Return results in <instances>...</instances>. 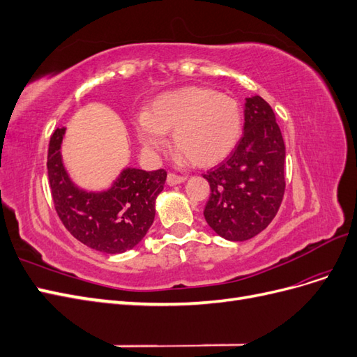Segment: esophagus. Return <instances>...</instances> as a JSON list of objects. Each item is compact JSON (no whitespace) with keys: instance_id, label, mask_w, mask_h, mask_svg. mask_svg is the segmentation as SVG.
<instances>
[{"instance_id":"obj_1","label":"esophagus","mask_w":357,"mask_h":357,"mask_svg":"<svg viewBox=\"0 0 357 357\" xmlns=\"http://www.w3.org/2000/svg\"><path fill=\"white\" fill-rule=\"evenodd\" d=\"M186 180V177L183 176H177V174H172V172H169V174L167 176V183L169 186H176V185H180V183H183Z\"/></svg>"}]
</instances>
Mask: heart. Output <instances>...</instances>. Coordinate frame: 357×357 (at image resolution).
<instances>
[{
	"mask_svg": "<svg viewBox=\"0 0 357 357\" xmlns=\"http://www.w3.org/2000/svg\"><path fill=\"white\" fill-rule=\"evenodd\" d=\"M243 116L238 102L210 88L188 86L158 96L149 113L137 117V135L142 144L158 152L165 149V132L181 159L195 167L220 164L241 137Z\"/></svg>",
	"mask_w": 357,
	"mask_h": 357,
	"instance_id": "b5f03b06",
	"label": "heart"
}]
</instances>
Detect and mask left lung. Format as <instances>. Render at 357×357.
I'll return each mask as SVG.
<instances>
[{
    "mask_svg": "<svg viewBox=\"0 0 357 357\" xmlns=\"http://www.w3.org/2000/svg\"><path fill=\"white\" fill-rule=\"evenodd\" d=\"M286 147L275 114L259 95L245 98L244 132L234 152L202 177L210 183L204 218L229 241H245L271 223L284 195Z\"/></svg>",
    "mask_w": 357,
    "mask_h": 357,
    "instance_id": "8db88e82",
    "label": "left lung"
}]
</instances>
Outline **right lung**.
<instances>
[{
  "label": "right lung",
  "instance_id": "1",
  "mask_svg": "<svg viewBox=\"0 0 357 357\" xmlns=\"http://www.w3.org/2000/svg\"><path fill=\"white\" fill-rule=\"evenodd\" d=\"M67 128L52 134L47 172L53 204L63 226L84 245L104 253H123L142 241L155 220V202L167 171L126 167L104 190L75 185L63 165L61 147Z\"/></svg>",
  "mask_w": 357,
  "mask_h": 357
}]
</instances>
